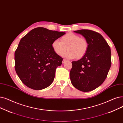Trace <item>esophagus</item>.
<instances>
[{
  "mask_svg": "<svg viewBox=\"0 0 123 123\" xmlns=\"http://www.w3.org/2000/svg\"><path fill=\"white\" fill-rule=\"evenodd\" d=\"M66 61H67V60H65V59H63V61H62V63H65V62H66Z\"/></svg>",
  "mask_w": 123,
  "mask_h": 123,
  "instance_id": "obj_1",
  "label": "esophagus"
}]
</instances>
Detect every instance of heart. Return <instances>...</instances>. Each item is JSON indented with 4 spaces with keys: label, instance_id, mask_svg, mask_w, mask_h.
<instances>
[{
    "label": "heart",
    "instance_id": "heart-1",
    "mask_svg": "<svg viewBox=\"0 0 123 123\" xmlns=\"http://www.w3.org/2000/svg\"><path fill=\"white\" fill-rule=\"evenodd\" d=\"M61 41L55 40L52 44L53 50L59 56H62L67 48L68 51L65 54V57L68 59L76 57L80 59L85 55L88 51V43L87 40L76 34L68 33L62 37Z\"/></svg>",
    "mask_w": 123,
    "mask_h": 123
}]
</instances>
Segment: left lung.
<instances>
[{
	"mask_svg": "<svg viewBox=\"0 0 123 123\" xmlns=\"http://www.w3.org/2000/svg\"><path fill=\"white\" fill-rule=\"evenodd\" d=\"M74 31L84 37L88 49L83 58L72 62L71 82L80 91L90 92L99 86L107 77L111 63V49L103 37L97 32L89 30Z\"/></svg>",
	"mask_w": 123,
	"mask_h": 123,
	"instance_id": "1",
	"label": "left lung"
}]
</instances>
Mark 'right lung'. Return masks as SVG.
<instances>
[{"instance_id": "add662e5", "label": "right lung", "mask_w": 123, "mask_h": 123, "mask_svg": "<svg viewBox=\"0 0 123 123\" xmlns=\"http://www.w3.org/2000/svg\"><path fill=\"white\" fill-rule=\"evenodd\" d=\"M65 34L44 28L31 30L20 40L14 53L15 70L22 82L35 90L44 89L54 80L63 58L53 50V41Z\"/></svg>"}]
</instances>
